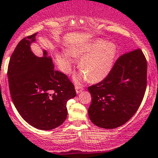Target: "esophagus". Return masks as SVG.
<instances>
[{
    "label": "esophagus",
    "mask_w": 158,
    "mask_h": 158,
    "mask_svg": "<svg viewBox=\"0 0 158 158\" xmlns=\"http://www.w3.org/2000/svg\"><path fill=\"white\" fill-rule=\"evenodd\" d=\"M75 89H76V94H80L81 92L83 90V87H82V86H76Z\"/></svg>",
    "instance_id": "1"
}]
</instances>
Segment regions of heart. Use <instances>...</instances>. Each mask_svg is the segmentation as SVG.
<instances>
[{"mask_svg": "<svg viewBox=\"0 0 158 158\" xmlns=\"http://www.w3.org/2000/svg\"><path fill=\"white\" fill-rule=\"evenodd\" d=\"M69 52L70 54L64 53L65 72L69 73L72 65L75 64V60L70 56L72 55L77 59L81 58L79 68L82 72L76 77V80L89 77L90 81L98 82L105 79L113 69L116 56V47L111 42L97 38L73 46Z\"/></svg>", "mask_w": 158, "mask_h": 158, "instance_id": "obj_1", "label": "heart"}]
</instances>
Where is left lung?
<instances>
[{"mask_svg": "<svg viewBox=\"0 0 158 158\" xmlns=\"http://www.w3.org/2000/svg\"><path fill=\"white\" fill-rule=\"evenodd\" d=\"M146 74L147 63L141 49L120 56L106 79L88 87L92 98L88 114L92 123L113 129L128 121L144 97Z\"/></svg>", "mask_w": 158, "mask_h": 158, "instance_id": "1", "label": "left lung"}]
</instances>
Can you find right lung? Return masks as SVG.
<instances>
[{
    "label": "right lung",
    "mask_w": 158,
    "mask_h": 158,
    "mask_svg": "<svg viewBox=\"0 0 158 158\" xmlns=\"http://www.w3.org/2000/svg\"><path fill=\"white\" fill-rule=\"evenodd\" d=\"M36 35L24 38L15 47L8 64V84L23 119L35 128L52 130L66 120L67 102L76 93L67 76L55 70L47 50L42 56L32 52Z\"/></svg>",
    "instance_id": "obj_1"
}]
</instances>
